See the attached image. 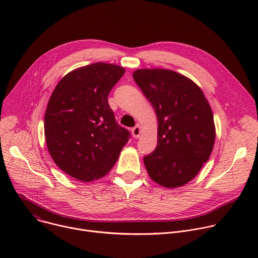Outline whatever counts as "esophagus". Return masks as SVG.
Returning <instances> with one entry per match:
<instances>
[{
    "mask_svg": "<svg viewBox=\"0 0 258 258\" xmlns=\"http://www.w3.org/2000/svg\"><path fill=\"white\" fill-rule=\"evenodd\" d=\"M132 134L134 138H139L140 134H141V127L139 124H137L133 130H132Z\"/></svg>",
    "mask_w": 258,
    "mask_h": 258,
    "instance_id": "obj_1",
    "label": "esophagus"
}]
</instances>
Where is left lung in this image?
<instances>
[{
	"instance_id": "obj_1",
	"label": "left lung",
	"mask_w": 258,
	"mask_h": 258,
	"mask_svg": "<svg viewBox=\"0 0 258 258\" xmlns=\"http://www.w3.org/2000/svg\"><path fill=\"white\" fill-rule=\"evenodd\" d=\"M133 78L158 119L157 146L144 157L145 167L163 187L185 185L212 152L215 128L211 108L201 89L177 72L138 69Z\"/></svg>"
}]
</instances>
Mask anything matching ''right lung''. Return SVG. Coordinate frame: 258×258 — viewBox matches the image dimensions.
<instances>
[{
  "label": "right lung",
  "instance_id": "right-lung-1",
  "mask_svg": "<svg viewBox=\"0 0 258 258\" xmlns=\"http://www.w3.org/2000/svg\"><path fill=\"white\" fill-rule=\"evenodd\" d=\"M124 68L93 63L69 72L52 93L45 114V137L54 162L83 181L109 172L130 140L116 122L108 95Z\"/></svg>",
  "mask_w": 258,
  "mask_h": 258
}]
</instances>
